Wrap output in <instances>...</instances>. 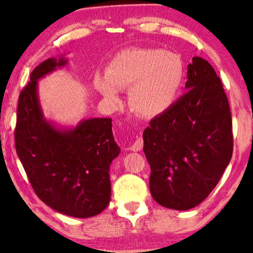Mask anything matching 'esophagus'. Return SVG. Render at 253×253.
<instances>
[{
	"label": "esophagus",
	"mask_w": 253,
	"mask_h": 253,
	"mask_svg": "<svg viewBox=\"0 0 253 253\" xmlns=\"http://www.w3.org/2000/svg\"><path fill=\"white\" fill-rule=\"evenodd\" d=\"M143 145H144L143 139H142V138H137V139L133 142L132 145L130 146V150H131V151H134V152H136V151H140V150L143 149Z\"/></svg>",
	"instance_id": "34e87169"
}]
</instances>
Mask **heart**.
Instances as JSON below:
<instances>
[{
	"label": "heart",
	"mask_w": 253,
	"mask_h": 253,
	"mask_svg": "<svg viewBox=\"0 0 253 253\" xmlns=\"http://www.w3.org/2000/svg\"><path fill=\"white\" fill-rule=\"evenodd\" d=\"M183 83V65L178 54L152 47L120 52L110 62L108 75L96 79L98 90L113 102L120 88H131V102L139 115L153 117L175 102Z\"/></svg>",
	"instance_id": "b5f03b06"
}]
</instances>
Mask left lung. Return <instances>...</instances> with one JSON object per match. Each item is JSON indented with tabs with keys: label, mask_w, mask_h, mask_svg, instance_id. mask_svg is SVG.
Instances as JSON below:
<instances>
[{
	"label": "left lung",
	"mask_w": 253,
	"mask_h": 253,
	"mask_svg": "<svg viewBox=\"0 0 253 253\" xmlns=\"http://www.w3.org/2000/svg\"><path fill=\"white\" fill-rule=\"evenodd\" d=\"M188 90L143 133L150 192L159 205L194 208L211 194L234 149L232 119L221 79L205 59L188 65Z\"/></svg>",
	"instance_id": "8db88e82"
}]
</instances>
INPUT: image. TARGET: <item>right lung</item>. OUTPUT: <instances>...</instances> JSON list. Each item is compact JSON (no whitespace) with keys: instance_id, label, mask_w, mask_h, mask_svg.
I'll return each instance as SVG.
<instances>
[{"instance_id":"obj_1","label":"right lung","mask_w":253,"mask_h":253,"mask_svg":"<svg viewBox=\"0 0 253 253\" xmlns=\"http://www.w3.org/2000/svg\"><path fill=\"white\" fill-rule=\"evenodd\" d=\"M64 59L42 61L19 93L15 147L36 195L61 214L91 217L110 201L109 166L120 153L111 119H91L59 131L42 119L37 80Z\"/></svg>"}]
</instances>
